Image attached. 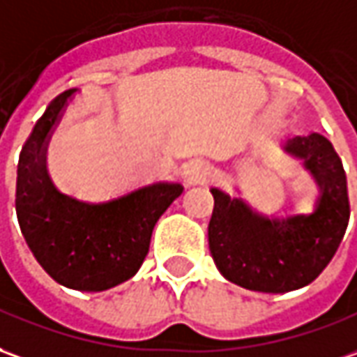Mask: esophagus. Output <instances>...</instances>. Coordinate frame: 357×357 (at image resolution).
<instances>
[{
    "label": "esophagus",
    "instance_id": "1",
    "mask_svg": "<svg viewBox=\"0 0 357 357\" xmlns=\"http://www.w3.org/2000/svg\"><path fill=\"white\" fill-rule=\"evenodd\" d=\"M206 172H208V164H206V162L193 160L187 166V178L191 179V181H195V179L203 178Z\"/></svg>",
    "mask_w": 357,
    "mask_h": 357
}]
</instances>
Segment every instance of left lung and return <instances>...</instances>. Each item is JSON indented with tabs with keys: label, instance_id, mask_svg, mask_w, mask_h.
Returning a JSON list of instances; mask_svg holds the SVG:
<instances>
[{
	"label": "left lung",
	"instance_id": "1",
	"mask_svg": "<svg viewBox=\"0 0 357 357\" xmlns=\"http://www.w3.org/2000/svg\"><path fill=\"white\" fill-rule=\"evenodd\" d=\"M284 153L303 162L319 197L311 214L266 218L213 187L208 248L222 276L245 290L284 294L311 284L335 257L350 220L348 183L333 143L319 133L294 137Z\"/></svg>",
	"mask_w": 357,
	"mask_h": 357
}]
</instances>
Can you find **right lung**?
Listing matches in <instances>:
<instances>
[{
  "label": "right lung",
  "instance_id": "right-lung-1",
  "mask_svg": "<svg viewBox=\"0 0 357 357\" xmlns=\"http://www.w3.org/2000/svg\"><path fill=\"white\" fill-rule=\"evenodd\" d=\"M75 92L52 100L22 146L15 208L26 245L56 282L71 290L104 291L135 276L156 222L183 185L158 181L98 204L57 191L46 170V151Z\"/></svg>",
  "mask_w": 357,
  "mask_h": 357
}]
</instances>
